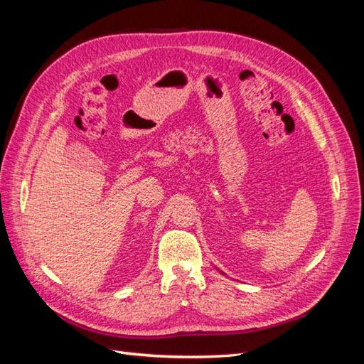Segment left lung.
I'll return each mask as SVG.
<instances>
[{
  "instance_id": "1",
  "label": "left lung",
  "mask_w": 364,
  "mask_h": 364,
  "mask_svg": "<svg viewBox=\"0 0 364 364\" xmlns=\"http://www.w3.org/2000/svg\"><path fill=\"white\" fill-rule=\"evenodd\" d=\"M222 273H223V272H222ZM223 274H225V273H223Z\"/></svg>"
}]
</instances>
